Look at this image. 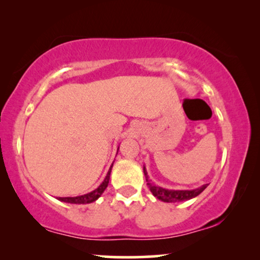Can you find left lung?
<instances>
[{
	"label": "left lung",
	"mask_w": 260,
	"mask_h": 260,
	"mask_svg": "<svg viewBox=\"0 0 260 260\" xmlns=\"http://www.w3.org/2000/svg\"><path fill=\"white\" fill-rule=\"evenodd\" d=\"M143 172L145 175V180H147V184L149 189L152 193L154 197H156L158 200L163 202H180V201H187L190 200L195 197H198L199 194H201L206 188H207V184H204V186L197 188V189H190V190H174V189H166V188L156 186L155 183L151 182V180H149L147 169L143 167Z\"/></svg>",
	"instance_id": "8db88e82"
}]
</instances>
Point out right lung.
Returning a JSON list of instances; mask_svg holds the SVG:
<instances>
[{"instance_id": "right-lung-1", "label": "right lung", "mask_w": 260, "mask_h": 260, "mask_svg": "<svg viewBox=\"0 0 260 260\" xmlns=\"http://www.w3.org/2000/svg\"><path fill=\"white\" fill-rule=\"evenodd\" d=\"M119 149V147H118ZM118 152V151H117ZM112 166L113 163L110 167L108 174H106L105 179L103 182L101 183V186L98 188H95L94 190L90 191V193L87 194H84V195H79V197H67V198H58V200L62 201V202H67V204H76V205H85V204H91V202H93L97 200V199L101 198V195L104 193V190L106 189V187H108L109 184V180H110V174H111V169H112Z\"/></svg>"}]
</instances>
